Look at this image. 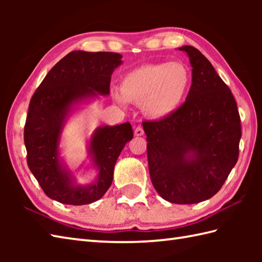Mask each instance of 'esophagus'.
<instances>
[{
    "label": "esophagus",
    "instance_id": "34e87169",
    "mask_svg": "<svg viewBox=\"0 0 262 262\" xmlns=\"http://www.w3.org/2000/svg\"><path fill=\"white\" fill-rule=\"evenodd\" d=\"M134 134H135V136H143V135H144V130H143V128H142V127H137V128H135Z\"/></svg>",
    "mask_w": 262,
    "mask_h": 262
}]
</instances>
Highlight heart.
I'll use <instances>...</instances> for the list:
<instances>
[{"mask_svg":"<svg viewBox=\"0 0 262 262\" xmlns=\"http://www.w3.org/2000/svg\"><path fill=\"white\" fill-rule=\"evenodd\" d=\"M192 76L179 62L143 65L122 76L119 92L113 98L117 103L142 104L147 118L161 120L173 115L190 91Z\"/></svg>","mask_w":262,"mask_h":262,"instance_id":"b5f03b06","label":"heart"}]
</instances>
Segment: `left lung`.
Wrapping results in <instances>:
<instances>
[{
  "label": "left lung",
  "mask_w": 262,
  "mask_h": 262,
  "mask_svg": "<svg viewBox=\"0 0 262 262\" xmlns=\"http://www.w3.org/2000/svg\"><path fill=\"white\" fill-rule=\"evenodd\" d=\"M192 68L186 101L173 115L144 121L149 176L166 202L190 205L219 192L234 168L241 140L235 99L197 48L182 46Z\"/></svg>",
  "instance_id": "1"
}]
</instances>
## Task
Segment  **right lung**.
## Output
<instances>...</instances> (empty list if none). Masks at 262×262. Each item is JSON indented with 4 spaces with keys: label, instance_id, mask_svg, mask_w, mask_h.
Wrapping results in <instances>:
<instances>
[{
    "label": "right lung",
    "instance_id": "right-lung-1",
    "mask_svg": "<svg viewBox=\"0 0 262 262\" xmlns=\"http://www.w3.org/2000/svg\"><path fill=\"white\" fill-rule=\"evenodd\" d=\"M117 53L74 51L66 55L31 98L25 126L27 162L49 198L66 205L97 202L107 192L114 169L126 143L133 138L129 122L99 126L88 140V155L97 177L79 183L60 155V138L72 114L100 96H109L114 71L122 64Z\"/></svg>",
    "mask_w": 262,
    "mask_h": 262
}]
</instances>
